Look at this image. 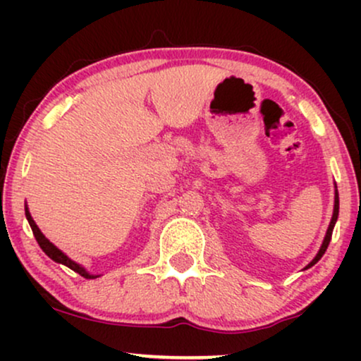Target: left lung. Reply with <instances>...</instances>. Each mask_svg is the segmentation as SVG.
<instances>
[{
    "instance_id": "8db88e82",
    "label": "left lung",
    "mask_w": 361,
    "mask_h": 361,
    "mask_svg": "<svg viewBox=\"0 0 361 361\" xmlns=\"http://www.w3.org/2000/svg\"><path fill=\"white\" fill-rule=\"evenodd\" d=\"M338 215H339V195H338V186H336V183H334V209H333V217H331V222H329V227H327V231H326V235H324V241H322V244H321V247H319V251H317V255L314 256V259L310 261V263L307 264V267L304 268V270H307V268H310V267H314V264L317 263L319 259L322 258V255H324L326 252V250H327V246H329V243H331V235H333V229H334V224H336V221H338Z\"/></svg>"
}]
</instances>
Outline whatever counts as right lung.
I'll return each mask as SVG.
<instances>
[{"label": "right lung", "instance_id": "add662e5", "mask_svg": "<svg viewBox=\"0 0 361 361\" xmlns=\"http://www.w3.org/2000/svg\"><path fill=\"white\" fill-rule=\"evenodd\" d=\"M25 215H27V221H28V224H30L32 233H34L37 243H39V246L42 247V251L49 256V258H51L52 261H56V263H61V264H64V267L71 268L73 271L80 273V275L85 276V279H98V276H100V275H91L90 271H86L85 267H81L80 263H76V261H73L71 258H69V256L66 255V252H62L59 247L54 246V244L49 241V239L42 234V231L39 229V226H37L34 219H32L30 210H28L27 205H25Z\"/></svg>", "mask_w": 361, "mask_h": 361}]
</instances>
